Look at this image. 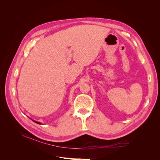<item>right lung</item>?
<instances>
[{"label":"right lung","mask_w":160,"mask_h":160,"mask_svg":"<svg viewBox=\"0 0 160 160\" xmlns=\"http://www.w3.org/2000/svg\"><path fill=\"white\" fill-rule=\"evenodd\" d=\"M32 121H33L34 122H35V123H37V124H41V123L38 122H36V121H35V120H32Z\"/></svg>","instance_id":"1"}]
</instances>
